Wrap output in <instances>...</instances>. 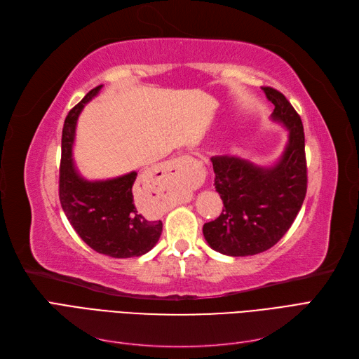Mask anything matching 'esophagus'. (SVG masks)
Segmentation results:
<instances>
[{"instance_id":"esophagus-1","label":"esophagus","mask_w":359,"mask_h":359,"mask_svg":"<svg viewBox=\"0 0 359 359\" xmlns=\"http://www.w3.org/2000/svg\"><path fill=\"white\" fill-rule=\"evenodd\" d=\"M193 161V158L190 156H182L180 158H177L175 161H172L170 165V169L169 170H173V172H182L186 170V168L190 165V163Z\"/></svg>"}]
</instances>
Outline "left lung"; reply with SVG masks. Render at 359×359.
<instances>
[{"instance_id":"8db88e82","label":"left lung","mask_w":359,"mask_h":359,"mask_svg":"<svg viewBox=\"0 0 359 359\" xmlns=\"http://www.w3.org/2000/svg\"><path fill=\"white\" fill-rule=\"evenodd\" d=\"M274 104L271 118L289 130L280 160L264 168L235 156L211 157L214 186L224 208L203 224V236L215 252L253 256L277 244L289 231L307 193L304 127L299 115L280 91L262 86Z\"/></svg>"}]
</instances>
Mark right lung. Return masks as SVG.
Segmentation results:
<instances>
[{
    "label": "right lung",
    "instance_id": "obj_1",
    "mask_svg": "<svg viewBox=\"0 0 359 359\" xmlns=\"http://www.w3.org/2000/svg\"><path fill=\"white\" fill-rule=\"evenodd\" d=\"M95 86L69 112L62 127L60 202L82 241L97 253L116 259L148 253L161 235L163 223L149 214L148 196L136 186V172L104 181L79 175L72 158L76 123L83 106L99 94Z\"/></svg>",
    "mask_w": 359,
    "mask_h": 359
}]
</instances>
